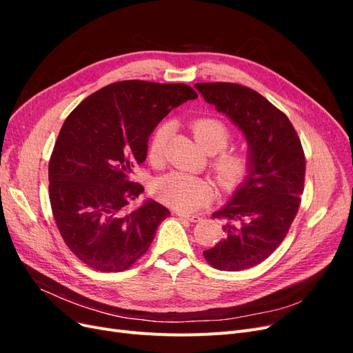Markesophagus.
<instances>
[{
    "instance_id": "34e87169",
    "label": "esophagus",
    "mask_w": 353,
    "mask_h": 353,
    "mask_svg": "<svg viewBox=\"0 0 353 353\" xmlns=\"http://www.w3.org/2000/svg\"><path fill=\"white\" fill-rule=\"evenodd\" d=\"M176 215L179 218H184V219H188L191 222H199L201 218L199 215H190V213H183V212H176Z\"/></svg>"
}]
</instances>
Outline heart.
Masks as SVG:
<instances>
[{
    "label": "heart",
    "instance_id": "obj_1",
    "mask_svg": "<svg viewBox=\"0 0 353 353\" xmlns=\"http://www.w3.org/2000/svg\"><path fill=\"white\" fill-rule=\"evenodd\" d=\"M191 131H193L196 141L208 153L219 152L212 160V169L221 187L227 190L237 187L249 172L250 157L243 150L225 148L231 140L228 126L215 117H200L191 123ZM168 132L169 125L162 123L152 134L150 143H148V156L152 160L162 157ZM153 193L160 201L175 210L194 212L210 200L213 187L205 176L170 172L154 181Z\"/></svg>",
    "mask_w": 353,
    "mask_h": 353
}]
</instances>
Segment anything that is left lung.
I'll list each match as a JSON object with an SVG mask.
<instances>
[{"instance_id": "left-lung-1", "label": "left lung", "mask_w": 353, "mask_h": 353, "mask_svg": "<svg viewBox=\"0 0 353 353\" xmlns=\"http://www.w3.org/2000/svg\"><path fill=\"white\" fill-rule=\"evenodd\" d=\"M206 103L243 132L250 169L225 206L223 240L203 252L213 268L241 271L279 248L299 210L305 184V154L288 117L248 87L230 82L196 83Z\"/></svg>"}]
</instances>
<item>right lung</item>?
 <instances>
[{"label":"right lung","instance_id":"obj_1","mask_svg":"<svg viewBox=\"0 0 353 353\" xmlns=\"http://www.w3.org/2000/svg\"><path fill=\"white\" fill-rule=\"evenodd\" d=\"M197 99L185 83L122 81L88 95L63 123L48 165L57 228L78 259L101 272L125 271L148 250L170 212L132 183L154 128Z\"/></svg>","mask_w":353,"mask_h":353}]
</instances>
